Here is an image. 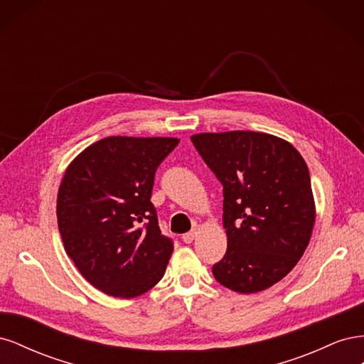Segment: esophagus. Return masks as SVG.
Listing matches in <instances>:
<instances>
[{
	"instance_id": "esophagus-1",
	"label": "esophagus",
	"mask_w": 364,
	"mask_h": 364,
	"mask_svg": "<svg viewBox=\"0 0 364 364\" xmlns=\"http://www.w3.org/2000/svg\"><path fill=\"white\" fill-rule=\"evenodd\" d=\"M197 235H199V230H197V229H193V230H190V232L183 234L182 240L185 241L186 245H190V243H193V241L197 238Z\"/></svg>"
}]
</instances>
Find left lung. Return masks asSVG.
Masks as SVG:
<instances>
[{
    "instance_id": "obj_1",
    "label": "left lung",
    "mask_w": 364,
    "mask_h": 364,
    "mask_svg": "<svg viewBox=\"0 0 364 364\" xmlns=\"http://www.w3.org/2000/svg\"><path fill=\"white\" fill-rule=\"evenodd\" d=\"M191 141L223 185L228 250L214 278L241 294L272 287L302 258L313 234L316 203L304 158L264 132H208Z\"/></svg>"
}]
</instances>
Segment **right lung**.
Here are the masks:
<instances>
[{
	"label": "right lung",
	"mask_w": 364,
	"mask_h": 364,
	"mask_svg": "<svg viewBox=\"0 0 364 364\" xmlns=\"http://www.w3.org/2000/svg\"><path fill=\"white\" fill-rule=\"evenodd\" d=\"M168 136H107L77 155L58 193L68 257L100 291L132 299L161 281L173 253L150 202L155 171L178 146Z\"/></svg>",
	"instance_id": "obj_1"
}]
</instances>
